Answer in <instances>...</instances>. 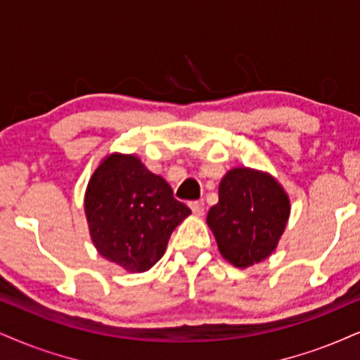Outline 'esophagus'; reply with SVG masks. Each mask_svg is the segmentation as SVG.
I'll return each mask as SVG.
<instances>
[{"mask_svg":"<svg viewBox=\"0 0 360 360\" xmlns=\"http://www.w3.org/2000/svg\"><path fill=\"white\" fill-rule=\"evenodd\" d=\"M190 208H192V212L195 215H203V212H205V207H203V202H190Z\"/></svg>","mask_w":360,"mask_h":360,"instance_id":"obj_1","label":"esophagus"}]
</instances>
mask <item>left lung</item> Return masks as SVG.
I'll list each match as a JSON object with an SVG mask.
<instances>
[{"label": "left lung", "instance_id": "left-lung-1", "mask_svg": "<svg viewBox=\"0 0 360 360\" xmlns=\"http://www.w3.org/2000/svg\"><path fill=\"white\" fill-rule=\"evenodd\" d=\"M290 202L267 173L233 168L220 181L219 203L207 224L220 254L235 267H250L272 254L285 229Z\"/></svg>", "mask_w": 360, "mask_h": 360}]
</instances>
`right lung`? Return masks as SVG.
Listing matches in <instances>:
<instances>
[{"label": "right lung", "mask_w": 360, "mask_h": 360, "mask_svg": "<svg viewBox=\"0 0 360 360\" xmlns=\"http://www.w3.org/2000/svg\"><path fill=\"white\" fill-rule=\"evenodd\" d=\"M91 240L106 260L128 272H145L165 254L190 208L170 185L133 155L113 153L93 173L85 195Z\"/></svg>", "instance_id": "1"}]
</instances>
